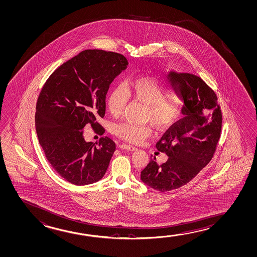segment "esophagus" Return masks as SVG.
Listing matches in <instances>:
<instances>
[{
  "label": "esophagus",
  "instance_id": "34e87169",
  "mask_svg": "<svg viewBox=\"0 0 257 257\" xmlns=\"http://www.w3.org/2000/svg\"><path fill=\"white\" fill-rule=\"evenodd\" d=\"M119 148H121V149L127 150V151H131V152H133L135 150L137 149L135 146H128V145H119Z\"/></svg>",
  "mask_w": 257,
  "mask_h": 257
}]
</instances>
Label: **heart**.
<instances>
[{"instance_id":"b5f03b06","label":"heart","mask_w":257,"mask_h":257,"mask_svg":"<svg viewBox=\"0 0 257 257\" xmlns=\"http://www.w3.org/2000/svg\"><path fill=\"white\" fill-rule=\"evenodd\" d=\"M130 98L146 104L145 120L151 121L160 131H167L176 125L184 107L182 96L175 90L167 89L164 81L157 77H136L126 81L124 87L112 88L107 98L110 113L114 117L121 114ZM113 131L117 137L132 144H140L152 134L150 125L126 121L116 124Z\"/></svg>"}]
</instances>
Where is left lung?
Masks as SVG:
<instances>
[{
    "mask_svg": "<svg viewBox=\"0 0 257 257\" xmlns=\"http://www.w3.org/2000/svg\"><path fill=\"white\" fill-rule=\"evenodd\" d=\"M172 88L184 99L183 119L169 128L156 148L169 156L158 165L152 159L141 172V180L159 192L182 187L212 160L221 137L222 111L215 91L192 73L168 75Z\"/></svg>",
    "mask_w": 257,
    "mask_h": 257,
    "instance_id": "left-lung-1",
    "label": "left lung"
}]
</instances>
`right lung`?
Masks as SVG:
<instances>
[{"mask_svg": "<svg viewBox=\"0 0 257 257\" xmlns=\"http://www.w3.org/2000/svg\"><path fill=\"white\" fill-rule=\"evenodd\" d=\"M128 65L121 54L86 50L55 70L42 87L36 103L35 128L51 167L75 185L99 181L106 172L115 143L108 137L86 142L83 132L105 113L109 86Z\"/></svg>", "mask_w": 257, "mask_h": 257, "instance_id": "obj_1", "label": "right lung"}]
</instances>
